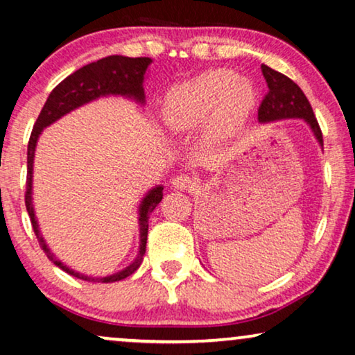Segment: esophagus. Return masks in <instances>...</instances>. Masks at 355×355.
I'll list each match as a JSON object with an SVG mask.
<instances>
[{
    "instance_id": "1",
    "label": "esophagus",
    "mask_w": 355,
    "mask_h": 355,
    "mask_svg": "<svg viewBox=\"0 0 355 355\" xmlns=\"http://www.w3.org/2000/svg\"><path fill=\"white\" fill-rule=\"evenodd\" d=\"M172 184L177 189H191L196 183H194V178L182 173V175H178V177H175V178L172 180Z\"/></svg>"
}]
</instances>
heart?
Returning <instances> with one entry per match:
<instances>
[{
    "instance_id": "b5f03b06",
    "label": "heart",
    "mask_w": 355,
    "mask_h": 355,
    "mask_svg": "<svg viewBox=\"0 0 355 355\" xmlns=\"http://www.w3.org/2000/svg\"><path fill=\"white\" fill-rule=\"evenodd\" d=\"M256 103V92L248 80L228 69L207 71L173 87L164 99V121L184 132L202 125L212 116L217 132L236 128Z\"/></svg>"
}]
</instances>
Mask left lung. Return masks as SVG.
I'll use <instances>...</instances> for the list:
<instances>
[{
	"instance_id": "left-lung-1",
	"label": "left lung",
	"mask_w": 355,
	"mask_h": 355,
	"mask_svg": "<svg viewBox=\"0 0 355 355\" xmlns=\"http://www.w3.org/2000/svg\"><path fill=\"white\" fill-rule=\"evenodd\" d=\"M262 73L267 80L268 92L259 106L257 116L261 122L278 121V119H304L315 133V137L323 146V135L318 125L315 114L312 111L311 103L302 93V89L291 78L273 71L262 64Z\"/></svg>"
}]
</instances>
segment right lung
Returning a JSON list of instances; mask_svg holds the SVG:
<instances>
[{"label": "right lung", "instance_id": "obj_1", "mask_svg": "<svg viewBox=\"0 0 355 355\" xmlns=\"http://www.w3.org/2000/svg\"><path fill=\"white\" fill-rule=\"evenodd\" d=\"M151 58H125V56H107L99 59L96 62L87 64L82 69H78L71 76L66 77L56 88L49 93V96L44 103V106L40 112V116L35 122L32 135L28 139L27 148V182H26V207L30 216V222H32L35 236H37L40 248L46 254V257L51 261L54 266L62 268L69 275L85 279V282L93 283H114L121 282V279L127 278L135 273V270L141 266L143 256L146 252V239H148V218L159 202L162 201V187H157L149 191L146 198L143 199L141 206H139V252L138 257L130 263L127 268L122 272L114 273L111 277L94 278L78 273L72 268L59 261L54 254L49 251L46 243L38 230L37 218H35L33 204H32V171H33V156H35V146H37V139L42 133L44 127L49 123L58 121L64 114L73 111V109L82 106V104L93 101L99 96H106V94H122V96H130L138 99L139 103L144 101V92H143V80L144 72L149 64H151Z\"/></svg>", "mask_w": 355, "mask_h": 355}]
</instances>
